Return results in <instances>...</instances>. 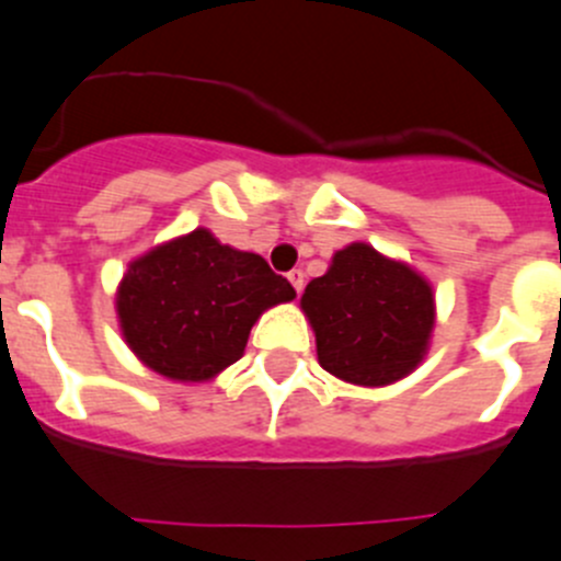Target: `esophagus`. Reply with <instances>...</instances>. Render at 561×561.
I'll use <instances>...</instances> for the list:
<instances>
[{"mask_svg":"<svg viewBox=\"0 0 561 561\" xmlns=\"http://www.w3.org/2000/svg\"><path fill=\"white\" fill-rule=\"evenodd\" d=\"M288 280H291L294 291H297V294L305 288V275H302V270H291V273H288Z\"/></svg>","mask_w":561,"mask_h":561,"instance_id":"esophagus-1","label":"esophagus"}]
</instances>
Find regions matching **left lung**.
Returning <instances> with one entry per match:
<instances>
[{
	"label": "left lung",
	"instance_id": "obj_1",
	"mask_svg": "<svg viewBox=\"0 0 561 561\" xmlns=\"http://www.w3.org/2000/svg\"><path fill=\"white\" fill-rule=\"evenodd\" d=\"M321 368L352 385L381 387L417 368L434 330V291L407 264L365 242L343 248L302 294Z\"/></svg>",
	"mask_w": 561,
	"mask_h": 561
}]
</instances>
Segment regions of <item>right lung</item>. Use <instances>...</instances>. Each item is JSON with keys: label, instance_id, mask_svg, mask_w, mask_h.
Returning a JSON list of instances; mask_svg holds the SVG:
<instances>
[{"label": "right lung", "instance_id": "right-lung-1", "mask_svg": "<svg viewBox=\"0 0 561 561\" xmlns=\"http://www.w3.org/2000/svg\"><path fill=\"white\" fill-rule=\"evenodd\" d=\"M288 299L291 283L262 256L196 229L130 264L116 310L144 365L169 379L202 381L237 363L259 316Z\"/></svg>", "mask_w": 561, "mask_h": 561}]
</instances>
